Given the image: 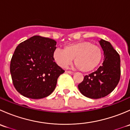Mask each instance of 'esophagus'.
Listing matches in <instances>:
<instances>
[{
  "label": "esophagus",
  "instance_id": "1",
  "mask_svg": "<svg viewBox=\"0 0 130 130\" xmlns=\"http://www.w3.org/2000/svg\"><path fill=\"white\" fill-rule=\"evenodd\" d=\"M66 72L69 73V74H70V75H74L75 74V73L73 72H71V71H66Z\"/></svg>",
  "mask_w": 130,
  "mask_h": 130
}]
</instances>
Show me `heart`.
Instances as JSON below:
<instances>
[{
	"mask_svg": "<svg viewBox=\"0 0 130 130\" xmlns=\"http://www.w3.org/2000/svg\"><path fill=\"white\" fill-rule=\"evenodd\" d=\"M103 52L100 47L90 41H79L65 46L64 50L57 48L53 52L55 62L65 68L72 61L78 70L89 72L99 66L103 59Z\"/></svg>",
	"mask_w": 130,
	"mask_h": 130,
	"instance_id": "b5f03b06",
	"label": "heart"
}]
</instances>
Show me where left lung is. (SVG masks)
Wrapping results in <instances>:
<instances>
[{
	"mask_svg": "<svg viewBox=\"0 0 130 130\" xmlns=\"http://www.w3.org/2000/svg\"><path fill=\"white\" fill-rule=\"evenodd\" d=\"M99 42L104 52L103 65L85 76L78 85L81 94L90 99H99L110 94L117 86L121 75L120 55L109 42L103 39Z\"/></svg>",
	"mask_w": 130,
	"mask_h": 130,
	"instance_id": "obj_1",
	"label": "left lung"
}]
</instances>
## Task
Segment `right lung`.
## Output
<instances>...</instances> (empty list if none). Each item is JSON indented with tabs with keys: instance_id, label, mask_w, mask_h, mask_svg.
<instances>
[{
	"instance_id": "obj_1",
	"label": "right lung",
	"mask_w": 130,
	"mask_h": 130,
	"mask_svg": "<svg viewBox=\"0 0 130 130\" xmlns=\"http://www.w3.org/2000/svg\"><path fill=\"white\" fill-rule=\"evenodd\" d=\"M57 42L34 36L21 43L12 57L10 72L13 84L23 96L34 99L50 95L64 70L54 61Z\"/></svg>"
}]
</instances>
